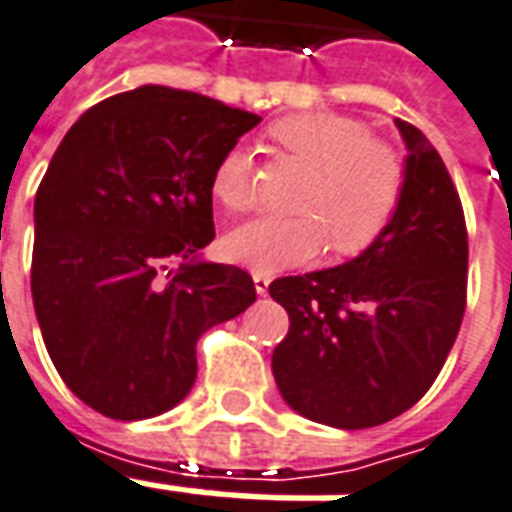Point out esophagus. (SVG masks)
<instances>
[{"mask_svg":"<svg viewBox=\"0 0 512 512\" xmlns=\"http://www.w3.org/2000/svg\"><path fill=\"white\" fill-rule=\"evenodd\" d=\"M252 282H255L257 295H268V287H271V276H268V273H255Z\"/></svg>","mask_w":512,"mask_h":512,"instance_id":"34e87169","label":"esophagus"}]
</instances>
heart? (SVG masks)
<instances>
[{
    "instance_id": "obj_1",
    "label": "heart",
    "mask_w": 512,
    "mask_h": 512,
    "mask_svg": "<svg viewBox=\"0 0 512 512\" xmlns=\"http://www.w3.org/2000/svg\"><path fill=\"white\" fill-rule=\"evenodd\" d=\"M271 136L311 166L298 217H252L222 236L230 263L252 273H279L317 260L327 236L338 255L370 249L395 220L405 193L400 152L378 142L360 117L338 112H298L271 126ZM252 161L244 144L222 152L212 171L214 201L241 209L249 201Z\"/></svg>"
}]
</instances>
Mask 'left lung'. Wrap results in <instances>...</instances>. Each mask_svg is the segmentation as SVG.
Segmentation results:
<instances>
[{"mask_svg":"<svg viewBox=\"0 0 512 512\" xmlns=\"http://www.w3.org/2000/svg\"><path fill=\"white\" fill-rule=\"evenodd\" d=\"M405 142V193L381 239L354 260L268 287L290 314L271 370L311 421L365 429L405 413L438 378L462 327L467 228L446 163L419 128Z\"/></svg>","mask_w":512,"mask_h":512,"instance_id":"8db88e82","label":"left lung"}]
</instances>
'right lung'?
I'll return each mask as SVG.
<instances>
[{
	"label": "right lung",
	"instance_id": "add662e5",
	"mask_svg": "<svg viewBox=\"0 0 512 512\" xmlns=\"http://www.w3.org/2000/svg\"><path fill=\"white\" fill-rule=\"evenodd\" d=\"M257 123L142 85L99 101L58 144L34 198L31 298L58 376L93 411L139 421L182 403L201 333L255 303L252 276L201 249L214 166Z\"/></svg>",
	"mask_w": 512,
	"mask_h": 512
}]
</instances>
